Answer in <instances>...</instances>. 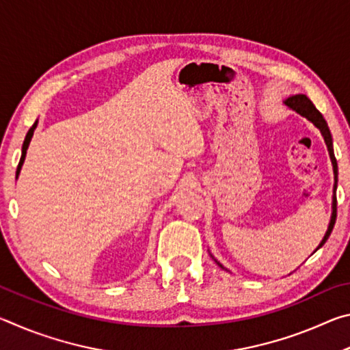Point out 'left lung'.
I'll use <instances>...</instances> for the list:
<instances>
[{
    "label": "left lung",
    "mask_w": 350,
    "mask_h": 350,
    "mask_svg": "<svg viewBox=\"0 0 350 350\" xmlns=\"http://www.w3.org/2000/svg\"><path fill=\"white\" fill-rule=\"evenodd\" d=\"M286 105L290 106V108H292V109H295L296 112H299L301 116H304L306 118H309V120L313 123V125H315L319 129V131H321L323 137L325 140V145H327L329 154H330L332 165H334L335 189H336V176H338V167H336V159H335V154H334V146H332V135H330V131H329V128H327V123H325V120H324L323 116H321V112H319L315 108V106H313V103L304 96V94H296V96L288 97L286 100ZM332 208H334V211H332L329 228H327V232H325L324 238L321 241V244L318 245V248L323 247L325 244V241L329 239L332 230H334V225H335V221H336V194H334V206H332ZM318 248H317V250H318Z\"/></svg>",
    "instance_id": "1"
}]
</instances>
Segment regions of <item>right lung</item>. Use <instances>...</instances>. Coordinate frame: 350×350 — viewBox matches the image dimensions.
Here are the masks:
<instances>
[{
	"mask_svg": "<svg viewBox=\"0 0 350 350\" xmlns=\"http://www.w3.org/2000/svg\"><path fill=\"white\" fill-rule=\"evenodd\" d=\"M35 126H37V122H35V123H33V125H32V128H31V129H29V131H27V134H26L25 144H23V154H21V159H20L18 168H16V176H18V173H20V170H21V165H23V162H25V157H26V150H27V146H29V142H31V139H32V135H33V129H35Z\"/></svg>",
	"mask_w": 350,
	"mask_h": 350,
	"instance_id": "add662e5",
	"label": "right lung"
}]
</instances>
